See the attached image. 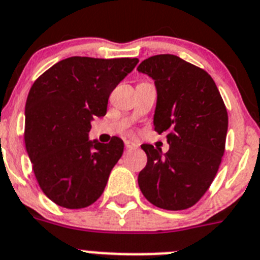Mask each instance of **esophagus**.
Wrapping results in <instances>:
<instances>
[{
  "instance_id": "1",
  "label": "esophagus",
  "mask_w": 260,
  "mask_h": 260,
  "mask_svg": "<svg viewBox=\"0 0 260 260\" xmlns=\"http://www.w3.org/2000/svg\"><path fill=\"white\" fill-rule=\"evenodd\" d=\"M125 147H126V149H136L137 144L132 143V141H129V140H126L125 141Z\"/></svg>"
}]
</instances>
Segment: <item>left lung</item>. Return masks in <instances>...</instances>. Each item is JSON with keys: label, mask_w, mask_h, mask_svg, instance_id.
Returning <instances> with one entry per match:
<instances>
[{"label": "left lung", "mask_w": 260, "mask_h": 260, "mask_svg": "<svg viewBox=\"0 0 260 260\" xmlns=\"http://www.w3.org/2000/svg\"><path fill=\"white\" fill-rule=\"evenodd\" d=\"M137 70L154 80V131L165 132L169 144L167 153L141 145L148 161L139 186L157 208L185 210L206 193L221 165L228 111L213 78L178 56H150Z\"/></svg>", "instance_id": "1"}]
</instances>
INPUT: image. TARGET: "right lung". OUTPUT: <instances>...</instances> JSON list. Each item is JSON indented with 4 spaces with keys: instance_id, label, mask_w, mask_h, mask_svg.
Masks as SVG:
<instances>
[{
    "instance_id": "right-lung-1",
    "label": "right lung",
    "mask_w": 260,
    "mask_h": 260,
    "mask_svg": "<svg viewBox=\"0 0 260 260\" xmlns=\"http://www.w3.org/2000/svg\"><path fill=\"white\" fill-rule=\"evenodd\" d=\"M137 58L71 56L34 82L25 107V144L39 186L56 205L83 209L104 191L124 143L88 139L91 121L104 116L111 92Z\"/></svg>"
}]
</instances>
